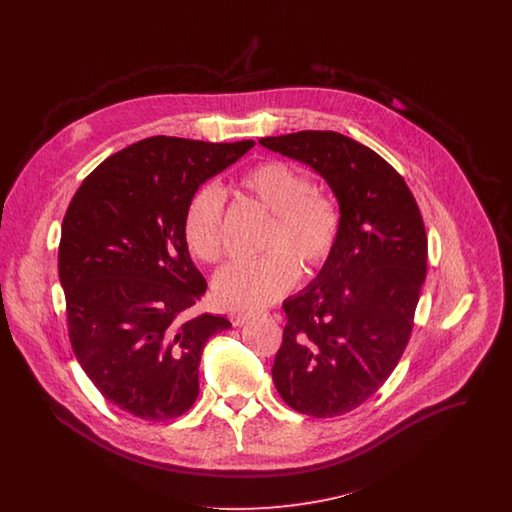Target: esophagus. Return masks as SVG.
Returning <instances> with one entry per match:
<instances>
[{
	"label": "esophagus",
	"instance_id": "esophagus-1",
	"mask_svg": "<svg viewBox=\"0 0 512 512\" xmlns=\"http://www.w3.org/2000/svg\"><path fill=\"white\" fill-rule=\"evenodd\" d=\"M260 315H266L264 311H242V313H234L232 315V323L234 325H244V323H248V321H252V319H256V317H260Z\"/></svg>",
	"mask_w": 512,
	"mask_h": 512
}]
</instances>
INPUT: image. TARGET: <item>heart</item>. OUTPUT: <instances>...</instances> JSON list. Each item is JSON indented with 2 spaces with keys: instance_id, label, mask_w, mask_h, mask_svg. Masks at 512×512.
Returning a JSON list of instances; mask_svg holds the SVG:
<instances>
[{
  "instance_id": "obj_1",
  "label": "heart",
  "mask_w": 512,
  "mask_h": 512,
  "mask_svg": "<svg viewBox=\"0 0 512 512\" xmlns=\"http://www.w3.org/2000/svg\"><path fill=\"white\" fill-rule=\"evenodd\" d=\"M244 193L266 207L274 220L264 244L268 252L226 264L215 280V292L226 307H260L290 292L305 270L323 266L335 250L341 215L337 203L311 189V179L288 161L268 159L238 177ZM222 193L207 185L195 193L185 215V242L203 262H217L222 254Z\"/></svg>"
}]
</instances>
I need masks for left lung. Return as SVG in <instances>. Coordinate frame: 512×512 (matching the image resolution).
<instances>
[{
    "instance_id": "8db88e82",
    "label": "left lung",
    "mask_w": 512,
    "mask_h": 512,
    "mask_svg": "<svg viewBox=\"0 0 512 512\" xmlns=\"http://www.w3.org/2000/svg\"><path fill=\"white\" fill-rule=\"evenodd\" d=\"M260 146L309 165L339 203L333 254L284 301L272 378L293 410L343 416L384 384L408 345L426 280L424 220L400 173L343 134L305 130Z\"/></svg>"
}]
</instances>
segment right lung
<instances>
[{
	"mask_svg": "<svg viewBox=\"0 0 512 512\" xmlns=\"http://www.w3.org/2000/svg\"><path fill=\"white\" fill-rule=\"evenodd\" d=\"M252 146L146 138L104 159L69 205L59 278L76 361L106 400L142 420L193 406L203 349L230 329L222 315L189 317L207 282L183 228L199 185Z\"/></svg>",
	"mask_w": 512,
	"mask_h": 512,
	"instance_id": "1",
	"label": "right lung"
}]
</instances>
